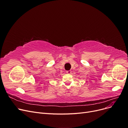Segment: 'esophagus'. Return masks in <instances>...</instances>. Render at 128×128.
<instances>
[{"label":"esophagus","mask_w":128,"mask_h":128,"mask_svg":"<svg viewBox=\"0 0 128 128\" xmlns=\"http://www.w3.org/2000/svg\"><path fill=\"white\" fill-rule=\"evenodd\" d=\"M66 72H67V74H70V73L72 72H71V70H67V71H66Z\"/></svg>","instance_id":"34e87169"}]
</instances>
